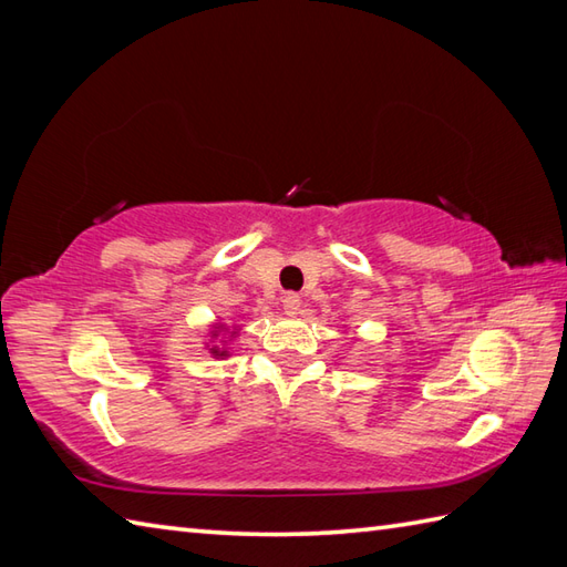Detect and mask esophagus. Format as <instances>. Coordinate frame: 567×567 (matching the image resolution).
Here are the masks:
<instances>
[{
  "instance_id": "1",
  "label": "esophagus",
  "mask_w": 567,
  "mask_h": 567,
  "mask_svg": "<svg viewBox=\"0 0 567 567\" xmlns=\"http://www.w3.org/2000/svg\"><path fill=\"white\" fill-rule=\"evenodd\" d=\"M282 307H285V315H290V317L302 315V299H299L297 295H287L282 299Z\"/></svg>"
}]
</instances>
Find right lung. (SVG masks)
Returning <instances> with one entry per match:
<instances>
[{
  "label": "right lung",
  "instance_id": "add662e5",
  "mask_svg": "<svg viewBox=\"0 0 567 567\" xmlns=\"http://www.w3.org/2000/svg\"><path fill=\"white\" fill-rule=\"evenodd\" d=\"M221 331H228V327H226V323H214V331H212V341H216V339H219V336H221ZM236 331H238V329H234V331H231V339H234V336H236ZM209 353H212L214 358H226V355H228V348H226V341H221L219 346H212V348H209Z\"/></svg>",
  "mask_w": 567,
  "mask_h": 567
}]
</instances>
